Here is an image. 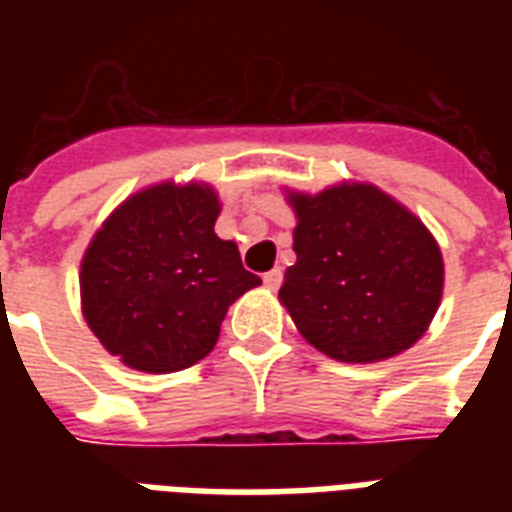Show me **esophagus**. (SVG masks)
I'll return each instance as SVG.
<instances>
[{
    "instance_id": "1",
    "label": "esophagus",
    "mask_w": 512,
    "mask_h": 512,
    "mask_svg": "<svg viewBox=\"0 0 512 512\" xmlns=\"http://www.w3.org/2000/svg\"><path fill=\"white\" fill-rule=\"evenodd\" d=\"M263 281H265V287H268V289H279L281 281H284V271H281V268H273V271L265 273Z\"/></svg>"
}]
</instances>
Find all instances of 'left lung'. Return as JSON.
Returning a JSON list of instances; mask_svg holds the SVG:
<instances>
[{
  "instance_id": "8db88e82",
  "label": "left lung",
  "mask_w": 512,
  "mask_h": 512,
  "mask_svg": "<svg viewBox=\"0 0 512 512\" xmlns=\"http://www.w3.org/2000/svg\"><path fill=\"white\" fill-rule=\"evenodd\" d=\"M297 263L279 300L300 335L329 358L374 364L425 335L444 292V260L430 231L369 183L289 191Z\"/></svg>"
}]
</instances>
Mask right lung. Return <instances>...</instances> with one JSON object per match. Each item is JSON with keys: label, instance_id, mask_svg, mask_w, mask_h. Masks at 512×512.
Returning <instances> with one entry per match:
<instances>
[{"label": "right lung", "instance_id": "obj_1", "mask_svg": "<svg viewBox=\"0 0 512 512\" xmlns=\"http://www.w3.org/2000/svg\"><path fill=\"white\" fill-rule=\"evenodd\" d=\"M217 193L159 183L111 212L84 252L82 311L103 348L132 369H188L215 348L228 305L260 276L215 233Z\"/></svg>", "mask_w": 512, "mask_h": 512}]
</instances>
